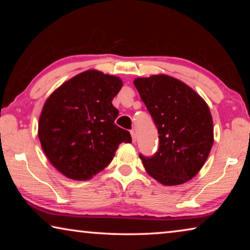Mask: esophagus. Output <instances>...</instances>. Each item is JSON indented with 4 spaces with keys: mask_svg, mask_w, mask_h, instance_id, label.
I'll use <instances>...</instances> for the list:
<instances>
[{
    "mask_svg": "<svg viewBox=\"0 0 250 250\" xmlns=\"http://www.w3.org/2000/svg\"><path fill=\"white\" fill-rule=\"evenodd\" d=\"M131 138H132V141L133 143L137 141V134H135L134 131H131Z\"/></svg>",
    "mask_w": 250,
    "mask_h": 250,
    "instance_id": "1",
    "label": "esophagus"
}]
</instances>
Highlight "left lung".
<instances>
[{"instance_id":"obj_1","label":"left lung","mask_w":250,"mask_h":250,"mask_svg":"<svg viewBox=\"0 0 250 250\" xmlns=\"http://www.w3.org/2000/svg\"><path fill=\"white\" fill-rule=\"evenodd\" d=\"M133 83L159 132V150L140 154L147 174L167 186L184 184L204 166L214 143V126L205 100L181 80L159 74Z\"/></svg>"}]
</instances>
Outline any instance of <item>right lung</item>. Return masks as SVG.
Here are the masks:
<instances>
[{"mask_svg": "<svg viewBox=\"0 0 250 250\" xmlns=\"http://www.w3.org/2000/svg\"><path fill=\"white\" fill-rule=\"evenodd\" d=\"M122 88L117 76L83 71L54 90L39 121L42 149L66 177L87 181L111 162L120 143H131L129 131L115 125L112 99Z\"/></svg>", "mask_w": 250, "mask_h": 250, "instance_id": "add662e5", "label": "right lung"}]
</instances>
